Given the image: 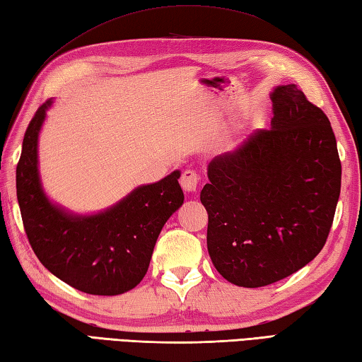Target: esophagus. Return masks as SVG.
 Instances as JSON below:
<instances>
[{
    "label": "esophagus",
    "mask_w": 362,
    "mask_h": 362,
    "mask_svg": "<svg viewBox=\"0 0 362 362\" xmlns=\"http://www.w3.org/2000/svg\"><path fill=\"white\" fill-rule=\"evenodd\" d=\"M181 186L186 192H195L199 186V176L192 170H186L181 176Z\"/></svg>",
    "instance_id": "34e87169"
}]
</instances>
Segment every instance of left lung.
Instances as JSON below:
<instances>
[{
	"instance_id": "obj_1",
	"label": "left lung",
	"mask_w": 362,
	"mask_h": 362,
	"mask_svg": "<svg viewBox=\"0 0 362 362\" xmlns=\"http://www.w3.org/2000/svg\"><path fill=\"white\" fill-rule=\"evenodd\" d=\"M270 130L214 157L200 202L206 246L227 281L267 286L318 256L340 195L341 165L331 122L296 84L270 93Z\"/></svg>"
}]
</instances>
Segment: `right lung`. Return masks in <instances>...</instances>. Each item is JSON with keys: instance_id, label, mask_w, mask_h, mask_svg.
Masks as SVG:
<instances>
[{"instance_id": "right-lung-1", "label": "right lung", "mask_w": 362, "mask_h": 362, "mask_svg": "<svg viewBox=\"0 0 362 362\" xmlns=\"http://www.w3.org/2000/svg\"><path fill=\"white\" fill-rule=\"evenodd\" d=\"M52 105L47 100L31 119L17 165V200L28 242L44 267L74 289L124 294L144 278L158 233L185 202L181 171L135 187L103 211L66 210L44 192L37 160L40 133Z\"/></svg>"}]
</instances>
